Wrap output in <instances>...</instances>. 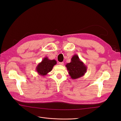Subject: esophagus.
<instances>
[{
  "instance_id": "1",
  "label": "esophagus",
  "mask_w": 121,
  "mask_h": 121,
  "mask_svg": "<svg viewBox=\"0 0 121 121\" xmlns=\"http://www.w3.org/2000/svg\"><path fill=\"white\" fill-rule=\"evenodd\" d=\"M59 65H64V62H60V63H59Z\"/></svg>"
}]
</instances>
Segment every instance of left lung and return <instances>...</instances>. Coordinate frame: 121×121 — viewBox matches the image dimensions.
<instances>
[{
    "instance_id": "obj_1",
    "label": "left lung",
    "mask_w": 121,
    "mask_h": 121,
    "mask_svg": "<svg viewBox=\"0 0 121 121\" xmlns=\"http://www.w3.org/2000/svg\"><path fill=\"white\" fill-rule=\"evenodd\" d=\"M71 62L65 65L69 75L72 79H77L83 76L87 72V67L80 60L77 54L73 56Z\"/></svg>"
}]
</instances>
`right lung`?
Returning <instances> with one entry per match:
<instances>
[{
	"label": "right lung",
	"mask_w": 121,
	"mask_h": 121,
	"mask_svg": "<svg viewBox=\"0 0 121 121\" xmlns=\"http://www.w3.org/2000/svg\"><path fill=\"white\" fill-rule=\"evenodd\" d=\"M57 62L55 60H49L48 57H45L38 64L36 70L39 75L46 76L49 72L52 71L54 65Z\"/></svg>",
	"instance_id": "obj_1"
}]
</instances>
